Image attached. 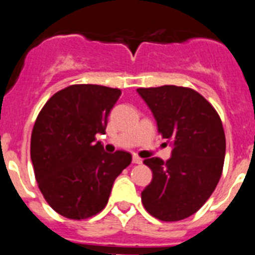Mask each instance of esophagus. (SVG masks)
Wrapping results in <instances>:
<instances>
[{
	"mask_svg": "<svg viewBox=\"0 0 255 255\" xmlns=\"http://www.w3.org/2000/svg\"><path fill=\"white\" fill-rule=\"evenodd\" d=\"M141 162H143V159H141L140 157H138V155H136V154L132 155V163H135V164H140Z\"/></svg>",
	"mask_w": 255,
	"mask_h": 255,
	"instance_id": "34e87169",
	"label": "esophagus"
}]
</instances>
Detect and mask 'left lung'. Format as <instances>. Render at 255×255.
Instances as JSON below:
<instances>
[{
	"label": "left lung",
	"instance_id": "8db88e82",
	"mask_svg": "<svg viewBox=\"0 0 255 255\" xmlns=\"http://www.w3.org/2000/svg\"><path fill=\"white\" fill-rule=\"evenodd\" d=\"M153 112L158 132L172 145V155L144 159L153 179L141 191L149 215L164 222L190 217L215 191L224 168L226 138L215 107L197 91L162 85L138 88Z\"/></svg>",
	"mask_w": 255,
	"mask_h": 255
}]
</instances>
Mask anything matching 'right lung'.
Masks as SVG:
<instances>
[{
	"instance_id": "obj_1",
	"label": "right lung",
	"mask_w": 255,
	"mask_h": 255,
	"mask_svg": "<svg viewBox=\"0 0 255 255\" xmlns=\"http://www.w3.org/2000/svg\"><path fill=\"white\" fill-rule=\"evenodd\" d=\"M121 91L96 84L61 89L40 110L31 131L30 158L38 188L58 215L87 220L107 206L114 181L131 154L105 152L108 115Z\"/></svg>"
}]
</instances>
